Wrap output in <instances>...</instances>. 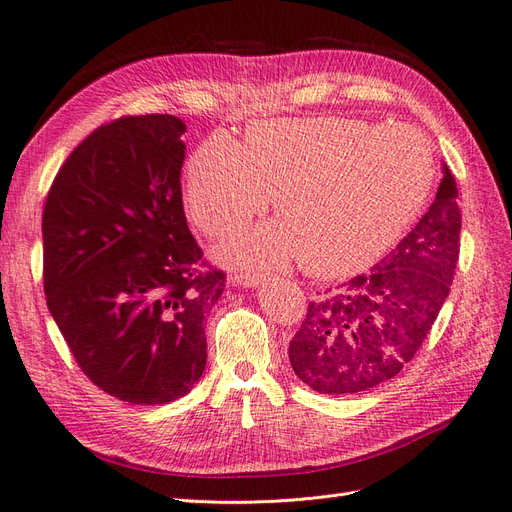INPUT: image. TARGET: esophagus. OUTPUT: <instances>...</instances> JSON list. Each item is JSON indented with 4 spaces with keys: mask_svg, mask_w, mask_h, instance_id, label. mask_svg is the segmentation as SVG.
<instances>
[{
    "mask_svg": "<svg viewBox=\"0 0 512 512\" xmlns=\"http://www.w3.org/2000/svg\"><path fill=\"white\" fill-rule=\"evenodd\" d=\"M260 282H262L260 277H250V275H241V273H237L235 277H232V284L243 286V288H258Z\"/></svg>",
    "mask_w": 512,
    "mask_h": 512,
    "instance_id": "1",
    "label": "esophagus"
}]
</instances>
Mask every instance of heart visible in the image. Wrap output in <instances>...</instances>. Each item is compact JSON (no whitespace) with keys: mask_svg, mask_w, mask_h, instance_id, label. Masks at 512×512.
I'll return each instance as SVG.
<instances>
[{"mask_svg":"<svg viewBox=\"0 0 512 512\" xmlns=\"http://www.w3.org/2000/svg\"><path fill=\"white\" fill-rule=\"evenodd\" d=\"M433 158L416 130L352 117L252 121L243 143L213 134L185 175L192 220L232 235L267 209L277 220L230 241L222 256L252 275L299 258L316 277L371 265L421 213Z\"/></svg>","mask_w":512,"mask_h":512,"instance_id":"1","label":"heart"}]
</instances>
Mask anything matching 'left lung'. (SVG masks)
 Wrapping results in <instances>:
<instances>
[{
    "label": "left lung",
    "instance_id": "8db88e82",
    "mask_svg": "<svg viewBox=\"0 0 512 512\" xmlns=\"http://www.w3.org/2000/svg\"><path fill=\"white\" fill-rule=\"evenodd\" d=\"M429 211L367 275L312 301L290 339V365L309 389L350 395L389 382L423 346L459 260L457 183L446 164Z\"/></svg>",
    "mask_w": 512,
    "mask_h": 512
}]
</instances>
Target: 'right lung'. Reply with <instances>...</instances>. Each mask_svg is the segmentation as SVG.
Masks as SVG:
<instances>
[{"label": "right lung", "instance_id": "add662e5", "mask_svg": "<svg viewBox=\"0 0 512 512\" xmlns=\"http://www.w3.org/2000/svg\"><path fill=\"white\" fill-rule=\"evenodd\" d=\"M183 132L175 115L100 126L59 168L42 213L49 312L85 376L136 406L192 391L226 286L203 269L183 213Z\"/></svg>", "mask_w": 512, "mask_h": 512}]
</instances>
